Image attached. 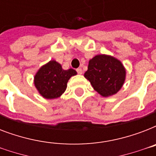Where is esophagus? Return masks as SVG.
<instances>
[{"mask_svg": "<svg viewBox=\"0 0 156 156\" xmlns=\"http://www.w3.org/2000/svg\"><path fill=\"white\" fill-rule=\"evenodd\" d=\"M77 72H78V74H83V69H81V68L77 69Z\"/></svg>", "mask_w": 156, "mask_h": 156, "instance_id": "34e87169", "label": "esophagus"}]
</instances>
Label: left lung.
<instances>
[{
  "label": "left lung",
  "instance_id": "obj_1",
  "mask_svg": "<svg viewBox=\"0 0 156 156\" xmlns=\"http://www.w3.org/2000/svg\"><path fill=\"white\" fill-rule=\"evenodd\" d=\"M84 77L95 91L104 97H108L116 94L123 87L126 70L121 61L116 57L99 54L89 61Z\"/></svg>",
  "mask_w": 156,
  "mask_h": 156
}]
</instances>
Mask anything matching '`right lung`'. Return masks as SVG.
<instances>
[{"label":"right lung","mask_w":156,"mask_h":156,"mask_svg":"<svg viewBox=\"0 0 156 156\" xmlns=\"http://www.w3.org/2000/svg\"><path fill=\"white\" fill-rule=\"evenodd\" d=\"M77 74L73 69H63L57 61L51 60L39 69L34 77V84L44 99H57L66 91L67 83L72 76Z\"/></svg>","instance_id":"right-lung-1"}]
</instances>
